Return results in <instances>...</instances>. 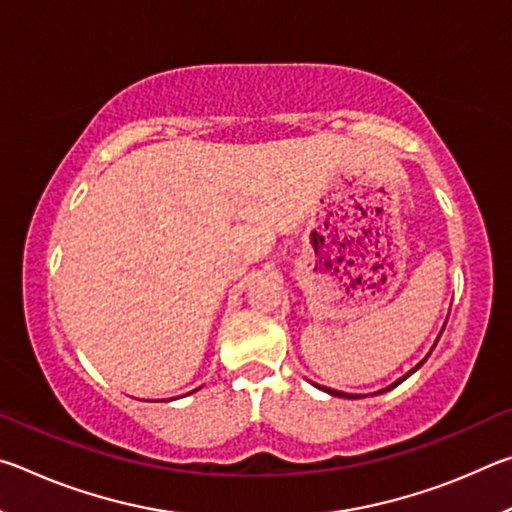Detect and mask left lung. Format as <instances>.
Masks as SVG:
<instances>
[{
  "label": "left lung",
  "mask_w": 512,
  "mask_h": 512,
  "mask_svg": "<svg viewBox=\"0 0 512 512\" xmlns=\"http://www.w3.org/2000/svg\"><path fill=\"white\" fill-rule=\"evenodd\" d=\"M440 334H443V332H440ZM438 339H440V336H438ZM436 343H438V341H436ZM433 348H436V345H433ZM433 348H431V350H433ZM429 354H431V352H429ZM429 354H427V357H429ZM427 357H424V359H422V361L418 363V366H415L413 370H409V372H406V375H404V377H400V379H397V381H395V384H391V386H388V388H384V391H377V393H386V391H391V388H395L397 384H402V381H404L406 377H411V375H413V372H415V370H418V368L422 366V363H424V361H427ZM318 388H320V391H325V393H329V395H334V397H348V400H359V397H366V395H352V393H341V391H334V388H325V386H318ZM377 393H375V395H377Z\"/></svg>",
  "instance_id": "1"
}]
</instances>
